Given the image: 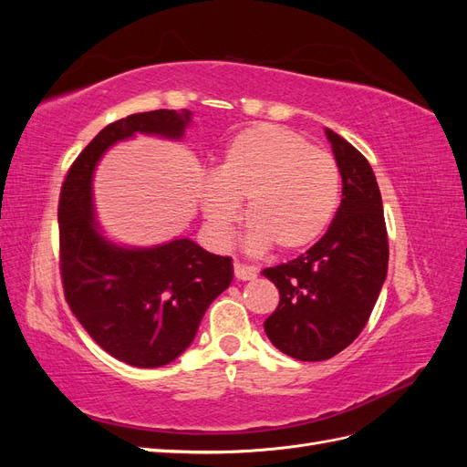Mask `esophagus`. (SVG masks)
<instances>
[{"instance_id":"34e87169","label":"esophagus","mask_w":467,"mask_h":467,"mask_svg":"<svg viewBox=\"0 0 467 467\" xmlns=\"http://www.w3.org/2000/svg\"><path fill=\"white\" fill-rule=\"evenodd\" d=\"M234 275H235L237 280H253L257 276V268L242 265V263H235L234 265Z\"/></svg>"}]
</instances>
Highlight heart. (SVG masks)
Here are the masks:
<instances>
[{"instance_id": "obj_1", "label": "heart", "mask_w": 467, "mask_h": 467, "mask_svg": "<svg viewBox=\"0 0 467 467\" xmlns=\"http://www.w3.org/2000/svg\"><path fill=\"white\" fill-rule=\"evenodd\" d=\"M245 202V245L294 253L325 234L341 204V171L329 151L276 124H255L225 146L204 181L202 210L218 244H228Z\"/></svg>"}]
</instances>
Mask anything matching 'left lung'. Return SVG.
Segmentation results:
<instances>
[{
	"label": "left lung",
	"mask_w": 467,
	"mask_h": 467,
	"mask_svg": "<svg viewBox=\"0 0 467 467\" xmlns=\"http://www.w3.org/2000/svg\"><path fill=\"white\" fill-rule=\"evenodd\" d=\"M343 179V201L319 242L298 259L265 268L280 302L265 333L285 355L319 362L364 329L388 275V232L376 175L364 155L325 129Z\"/></svg>",
	"instance_id": "8db88e82"
}]
</instances>
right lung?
I'll return each instance as SVG.
<instances>
[{
	"label": "right lung",
	"mask_w": 467,
	"mask_h": 467,
	"mask_svg": "<svg viewBox=\"0 0 467 467\" xmlns=\"http://www.w3.org/2000/svg\"><path fill=\"white\" fill-rule=\"evenodd\" d=\"M191 110H150L112 122L69 167L60 192L64 296L93 341L138 368L173 362L194 341L208 306L232 285V257L179 237L153 247L112 244L93 206V175L105 151L136 134L181 140Z\"/></svg>",
	"instance_id": "1"
}]
</instances>
